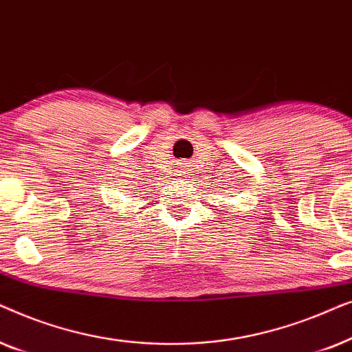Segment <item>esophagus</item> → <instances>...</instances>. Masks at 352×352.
Here are the masks:
<instances>
[{"mask_svg": "<svg viewBox=\"0 0 352 352\" xmlns=\"http://www.w3.org/2000/svg\"><path fill=\"white\" fill-rule=\"evenodd\" d=\"M175 165H176L175 173H176L177 176H184V177H186V176L190 173V170H192L189 163L184 162V160H177V162L175 163Z\"/></svg>", "mask_w": 352, "mask_h": 352, "instance_id": "1", "label": "esophagus"}]
</instances>
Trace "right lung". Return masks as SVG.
<instances>
[{
    "instance_id": "obj_1",
    "label": "right lung",
    "mask_w": 352,
    "mask_h": 352,
    "mask_svg": "<svg viewBox=\"0 0 352 352\" xmlns=\"http://www.w3.org/2000/svg\"><path fill=\"white\" fill-rule=\"evenodd\" d=\"M129 181H133V179H129Z\"/></svg>"
}]
</instances>
